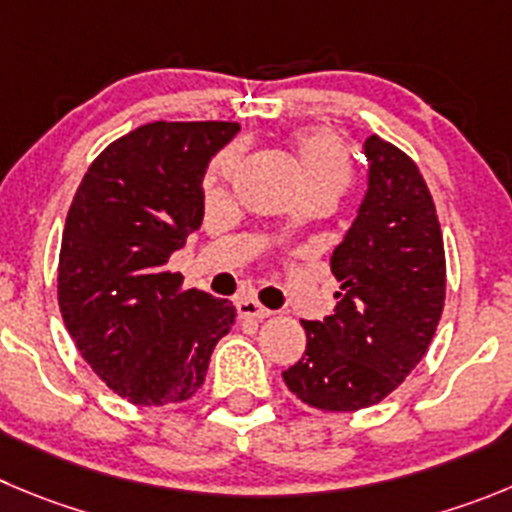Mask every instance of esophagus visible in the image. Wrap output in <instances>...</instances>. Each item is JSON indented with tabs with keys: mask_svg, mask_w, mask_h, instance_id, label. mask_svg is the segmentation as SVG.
Returning <instances> with one entry per match:
<instances>
[{
	"mask_svg": "<svg viewBox=\"0 0 512 512\" xmlns=\"http://www.w3.org/2000/svg\"><path fill=\"white\" fill-rule=\"evenodd\" d=\"M237 313L242 318H270L272 310H267L265 305L257 303L255 298H237Z\"/></svg>",
	"mask_w": 512,
	"mask_h": 512,
	"instance_id": "esophagus-1",
	"label": "esophagus"
}]
</instances>
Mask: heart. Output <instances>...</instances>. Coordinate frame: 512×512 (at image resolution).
Here are the masks:
<instances>
[{
	"instance_id": "heart-1",
	"label": "heart",
	"mask_w": 512,
	"mask_h": 512,
	"mask_svg": "<svg viewBox=\"0 0 512 512\" xmlns=\"http://www.w3.org/2000/svg\"><path fill=\"white\" fill-rule=\"evenodd\" d=\"M295 154H298L300 171H303L305 189H310V186H331V189L341 191L348 184L351 161H348L346 146L341 143V138L333 136V133H300L295 138ZM234 166H237V154L234 151H224V154H219L212 161V166L207 171V179H204V186H207L209 194L222 191V186L232 176Z\"/></svg>"
}]
</instances>
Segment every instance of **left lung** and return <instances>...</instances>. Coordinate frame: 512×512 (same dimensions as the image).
<instances>
[{"label":"left lung","mask_w":512,"mask_h":512,"mask_svg":"<svg viewBox=\"0 0 512 512\" xmlns=\"http://www.w3.org/2000/svg\"><path fill=\"white\" fill-rule=\"evenodd\" d=\"M369 186L331 255L341 283L323 321H300L305 353L283 371L308 407L356 412L389 396L422 361L444 308V245L417 164L389 141H364Z\"/></svg>","instance_id":"obj_1"}]
</instances>
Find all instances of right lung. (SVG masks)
Returning a JSON list of instances; mask_svg holds the SVG:
<instances>
[{
  "mask_svg": "<svg viewBox=\"0 0 512 512\" xmlns=\"http://www.w3.org/2000/svg\"><path fill=\"white\" fill-rule=\"evenodd\" d=\"M240 123H146L90 164L62 229L57 300L90 369L138 407L204 384L234 305L181 290L166 262L202 227L204 174Z\"/></svg>",
  "mask_w": 512,
  "mask_h": 512,
  "instance_id": "1",
  "label": "right lung"
}]
</instances>
